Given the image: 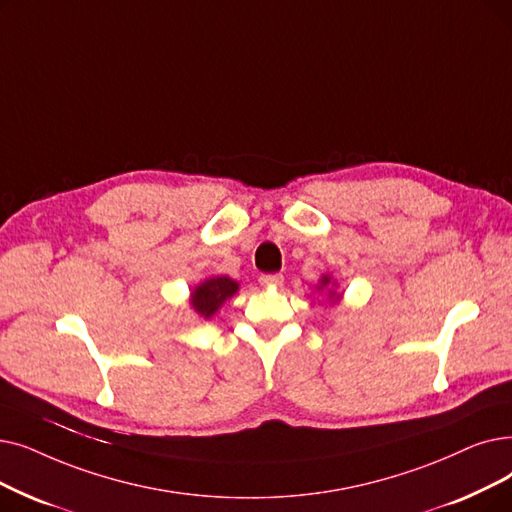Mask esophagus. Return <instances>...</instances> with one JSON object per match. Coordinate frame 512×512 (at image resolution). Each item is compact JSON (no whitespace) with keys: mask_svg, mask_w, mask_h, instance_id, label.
<instances>
[{"mask_svg":"<svg viewBox=\"0 0 512 512\" xmlns=\"http://www.w3.org/2000/svg\"><path fill=\"white\" fill-rule=\"evenodd\" d=\"M282 282H284V276L282 274H261L259 276V284L261 286H272V288H276V286H282Z\"/></svg>","mask_w":512,"mask_h":512,"instance_id":"1","label":"esophagus"}]
</instances>
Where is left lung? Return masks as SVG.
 <instances>
[{
    "instance_id": "obj_1",
    "label": "left lung",
    "mask_w": 512,
    "mask_h": 512,
    "mask_svg": "<svg viewBox=\"0 0 512 512\" xmlns=\"http://www.w3.org/2000/svg\"><path fill=\"white\" fill-rule=\"evenodd\" d=\"M328 282H330V278H328V276H324V278H322V286H326Z\"/></svg>"
}]
</instances>
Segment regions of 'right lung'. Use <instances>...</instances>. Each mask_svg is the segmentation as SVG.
Listing matches in <instances>:
<instances>
[{
  "label": "right lung",
  "instance_id": "add662e5",
  "mask_svg": "<svg viewBox=\"0 0 512 512\" xmlns=\"http://www.w3.org/2000/svg\"><path fill=\"white\" fill-rule=\"evenodd\" d=\"M238 291V284L228 276H217L203 284H198L192 293V307L198 314L211 318L226 299Z\"/></svg>",
  "mask_w": 512,
  "mask_h": 512
}]
</instances>
